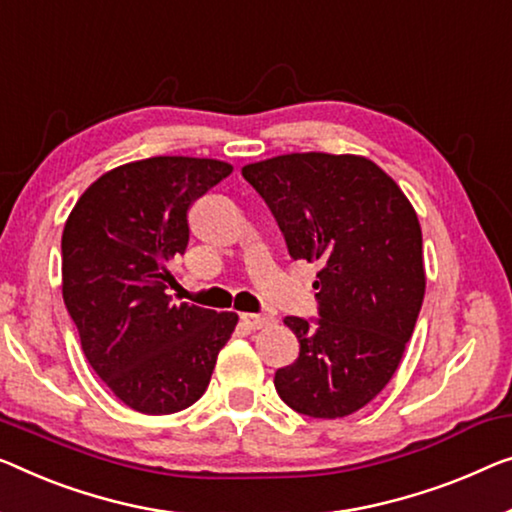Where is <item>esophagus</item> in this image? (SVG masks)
I'll use <instances>...</instances> for the list:
<instances>
[{
  "label": "esophagus",
  "instance_id": "34e87169",
  "mask_svg": "<svg viewBox=\"0 0 512 512\" xmlns=\"http://www.w3.org/2000/svg\"><path fill=\"white\" fill-rule=\"evenodd\" d=\"M241 322L250 326V329H264V326H269L273 319L266 315H253V312H246V315H241Z\"/></svg>",
  "mask_w": 512,
  "mask_h": 512
}]
</instances>
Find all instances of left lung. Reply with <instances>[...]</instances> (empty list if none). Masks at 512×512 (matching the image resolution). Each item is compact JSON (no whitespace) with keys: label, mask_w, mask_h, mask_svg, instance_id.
<instances>
[{"label":"left lung","mask_w":512,"mask_h":512,"mask_svg":"<svg viewBox=\"0 0 512 512\" xmlns=\"http://www.w3.org/2000/svg\"><path fill=\"white\" fill-rule=\"evenodd\" d=\"M292 259L322 262L319 319L285 317L299 358L276 372L287 407L342 418L375 400L402 361L425 296L423 234L379 165L352 154H287L241 170Z\"/></svg>","instance_id":"left-lung-1"}]
</instances>
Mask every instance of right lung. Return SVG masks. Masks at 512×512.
I'll return each instance as SVG.
<instances>
[{
  "mask_svg": "<svg viewBox=\"0 0 512 512\" xmlns=\"http://www.w3.org/2000/svg\"><path fill=\"white\" fill-rule=\"evenodd\" d=\"M232 174L213 158L154 156L105 172L61 234V294L98 377L140 414H174L207 391L236 312L177 303L170 262L188 209Z\"/></svg>",
  "mask_w": 512,
  "mask_h": 512,
  "instance_id": "right-lung-1",
  "label": "right lung"
}]
</instances>
